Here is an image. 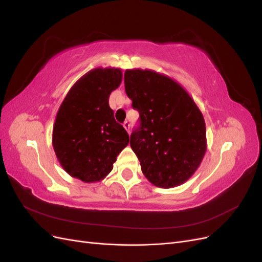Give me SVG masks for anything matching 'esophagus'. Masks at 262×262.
<instances>
[{
    "mask_svg": "<svg viewBox=\"0 0 262 262\" xmlns=\"http://www.w3.org/2000/svg\"><path fill=\"white\" fill-rule=\"evenodd\" d=\"M123 126H124V129L126 130V132H130V123L128 122V121H124V123H123Z\"/></svg>",
    "mask_w": 262,
    "mask_h": 262,
    "instance_id": "obj_1",
    "label": "esophagus"
}]
</instances>
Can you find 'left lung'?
<instances>
[{
	"instance_id": "1",
	"label": "left lung",
	"mask_w": 262,
	"mask_h": 262,
	"mask_svg": "<svg viewBox=\"0 0 262 262\" xmlns=\"http://www.w3.org/2000/svg\"><path fill=\"white\" fill-rule=\"evenodd\" d=\"M124 86L140 113V128L133 131L130 145L142 172L160 188L185 184L207 152L201 110L178 82L153 70H126Z\"/></svg>"
}]
</instances>
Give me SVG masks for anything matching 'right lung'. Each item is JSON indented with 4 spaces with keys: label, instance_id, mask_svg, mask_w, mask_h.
I'll list each match as a JSON object with an SVG mask.
<instances>
[{
    "label": "right lung",
    "instance_id": "right-lung-1",
    "mask_svg": "<svg viewBox=\"0 0 262 262\" xmlns=\"http://www.w3.org/2000/svg\"><path fill=\"white\" fill-rule=\"evenodd\" d=\"M122 81L119 68H96L71 87L58 110L52 146L71 177L97 182L113 170L129 134L115 120L109 96Z\"/></svg>",
    "mask_w": 262,
    "mask_h": 262
}]
</instances>
